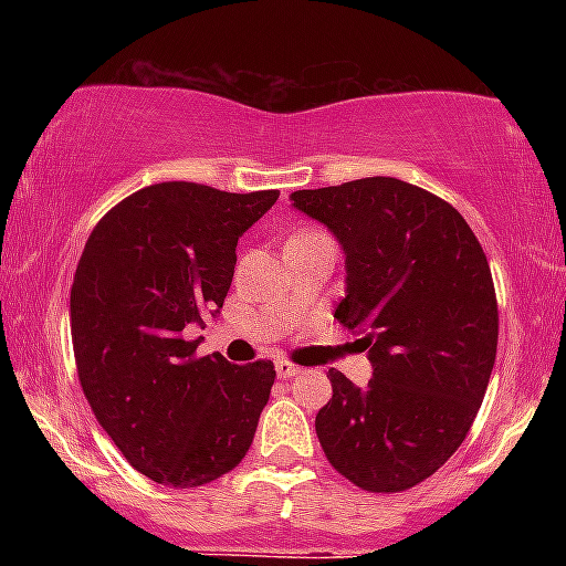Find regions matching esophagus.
<instances>
[{
    "mask_svg": "<svg viewBox=\"0 0 566 566\" xmlns=\"http://www.w3.org/2000/svg\"><path fill=\"white\" fill-rule=\"evenodd\" d=\"M301 373H303V367L292 365V361H287V359H279L276 361V375H279V378H295V375H301Z\"/></svg>",
    "mask_w": 566,
    "mask_h": 566,
    "instance_id": "1",
    "label": "esophagus"
}]
</instances>
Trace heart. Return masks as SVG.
Wrapping results in <instances>:
<instances>
[{
  "instance_id": "b5f03b06",
  "label": "heart",
  "mask_w": 566,
  "mask_h": 566,
  "mask_svg": "<svg viewBox=\"0 0 566 566\" xmlns=\"http://www.w3.org/2000/svg\"><path fill=\"white\" fill-rule=\"evenodd\" d=\"M301 233H303V231H301Z\"/></svg>"
}]
</instances>
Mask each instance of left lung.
I'll use <instances>...</instances> for the list:
<instances>
[{
  "instance_id": "obj_1",
  "label": "left lung",
  "mask_w": 566,
  "mask_h": 566,
  "mask_svg": "<svg viewBox=\"0 0 566 566\" xmlns=\"http://www.w3.org/2000/svg\"><path fill=\"white\" fill-rule=\"evenodd\" d=\"M292 205L346 252L335 319L361 333L373 380L329 369L316 437L333 469L367 492H405L463 444L497 354L490 263L465 218L396 178L295 191Z\"/></svg>"
}]
</instances>
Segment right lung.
<instances>
[{"label": "right lung", "mask_w": 566, "mask_h": 566, "mask_svg": "<svg viewBox=\"0 0 566 566\" xmlns=\"http://www.w3.org/2000/svg\"><path fill=\"white\" fill-rule=\"evenodd\" d=\"M276 199L274 188L154 184L112 207L84 244L71 284L82 391L127 463L157 484H210L250 450L274 365L197 356L184 329L223 308L239 237Z\"/></svg>", "instance_id": "obj_1"}]
</instances>
